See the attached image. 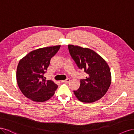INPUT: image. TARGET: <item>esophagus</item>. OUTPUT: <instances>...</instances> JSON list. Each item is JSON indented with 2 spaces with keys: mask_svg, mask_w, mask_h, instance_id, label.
<instances>
[{
  "mask_svg": "<svg viewBox=\"0 0 134 134\" xmlns=\"http://www.w3.org/2000/svg\"><path fill=\"white\" fill-rule=\"evenodd\" d=\"M70 80H71L70 79H67L66 80H62V81H61V82H66V83H67V82H69L70 81Z\"/></svg>",
  "mask_w": 134,
  "mask_h": 134,
  "instance_id": "esophagus-1",
  "label": "esophagus"
}]
</instances>
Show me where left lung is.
I'll return each mask as SVG.
<instances>
[{"label": "left lung", "instance_id": "left-lung-1", "mask_svg": "<svg viewBox=\"0 0 134 134\" xmlns=\"http://www.w3.org/2000/svg\"><path fill=\"white\" fill-rule=\"evenodd\" d=\"M72 58L80 69L87 74L81 80L80 88L74 93L79 100L91 103L101 99L111 84L110 68L106 61L97 53L87 48L68 45Z\"/></svg>", "mask_w": 134, "mask_h": 134}]
</instances>
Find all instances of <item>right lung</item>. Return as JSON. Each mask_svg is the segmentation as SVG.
I'll list each match as a JSON object with an SVG mask.
<instances>
[{"label":"right lung","mask_w":134,"mask_h":134,"mask_svg":"<svg viewBox=\"0 0 134 134\" xmlns=\"http://www.w3.org/2000/svg\"><path fill=\"white\" fill-rule=\"evenodd\" d=\"M60 45L45 47L30 52L20 59L16 72L18 87L26 97L36 102L48 100L55 93L58 85L44 79V74L52 57Z\"/></svg>","instance_id":"add662e5"}]
</instances>
